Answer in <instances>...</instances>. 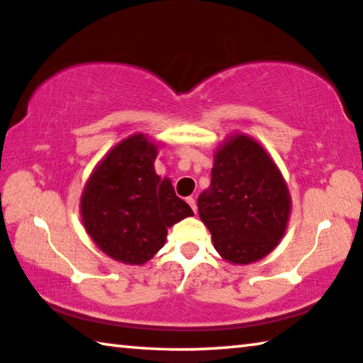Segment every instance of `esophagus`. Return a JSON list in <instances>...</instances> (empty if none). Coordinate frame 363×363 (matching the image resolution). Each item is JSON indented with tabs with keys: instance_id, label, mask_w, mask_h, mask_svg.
<instances>
[{
	"instance_id": "esophagus-1",
	"label": "esophagus",
	"mask_w": 363,
	"mask_h": 363,
	"mask_svg": "<svg viewBox=\"0 0 363 363\" xmlns=\"http://www.w3.org/2000/svg\"><path fill=\"white\" fill-rule=\"evenodd\" d=\"M187 203L190 205V208H192L194 213H196V210H199V208H196V200L194 199V196H189V199H187Z\"/></svg>"
}]
</instances>
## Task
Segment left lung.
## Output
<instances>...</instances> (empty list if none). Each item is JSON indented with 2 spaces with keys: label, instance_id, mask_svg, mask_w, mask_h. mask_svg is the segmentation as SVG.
I'll return each mask as SVG.
<instances>
[{
  "label": "left lung",
  "instance_id": "8db88e82",
  "mask_svg": "<svg viewBox=\"0 0 363 363\" xmlns=\"http://www.w3.org/2000/svg\"><path fill=\"white\" fill-rule=\"evenodd\" d=\"M290 206L284 177L256 140L237 134L219 147L199 214L224 259L250 264L269 255L284 237Z\"/></svg>",
  "mask_w": 363,
  "mask_h": 363
}]
</instances>
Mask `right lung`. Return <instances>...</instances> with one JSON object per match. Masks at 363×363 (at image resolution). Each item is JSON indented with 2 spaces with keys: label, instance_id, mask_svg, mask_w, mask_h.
<instances>
[{
  "label": "right lung",
  "instance_id": "add662e5",
  "mask_svg": "<svg viewBox=\"0 0 363 363\" xmlns=\"http://www.w3.org/2000/svg\"><path fill=\"white\" fill-rule=\"evenodd\" d=\"M157 145L143 134L121 140L91 174L82 196L86 232L104 253L144 264L163 247L168 227L194 211L153 169Z\"/></svg>",
  "mask_w": 363,
  "mask_h": 363
}]
</instances>
